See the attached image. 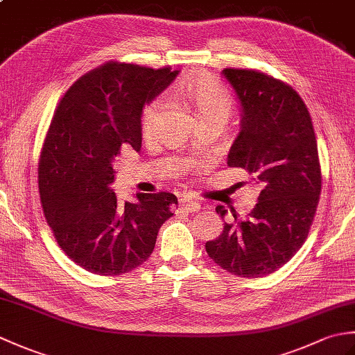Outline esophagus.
<instances>
[{
    "label": "esophagus",
    "mask_w": 355,
    "mask_h": 355,
    "mask_svg": "<svg viewBox=\"0 0 355 355\" xmlns=\"http://www.w3.org/2000/svg\"><path fill=\"white\" fill-rule=\"evenodd\" d=\"M180 206H182L183 209L189 210V212H197V210L201 207L198 201H195L189 197H182L180 198Z\"/></svg>",
    "instance_id": "34e87169"
}]
</instances>
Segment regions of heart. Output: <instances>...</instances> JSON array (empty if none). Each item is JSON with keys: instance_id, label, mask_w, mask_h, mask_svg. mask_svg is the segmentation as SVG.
I'll list each match as a JSON object with an SVG mask.
<instances>
[{"instance_id": "heart-1", "label": "heart", "mask_w": 355, "mask_h": 355, "mask_svg": "<svg viewBox=\"0 0 355 355\" xmlns=\"http://www.w3.org/2000/svg\"><path fill=\"white\" fill-rule=\"evenodd\" d=\"M175 93L182 94L192 105L198 120L214 117L227 119L233 107V99L229 89L220 80L209 76V74H195V76L187 78L175 89ZM163 110L164 97H157L153 102H149L143 110V130L146 132L153 130Z\"/></svg>"}]
</instances>
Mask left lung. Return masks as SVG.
Returning <instances> with one entry per match:
<instances>
[{
    "label": "left lung",
    "instance_id": "obj_1",
    "mask_svg": "<svg viewBox=\"0 0 355 355\" xmlns=\"http://www.w3.org/2000/svg\"><path fill=\"white\" fill-rule=\"evenodd\" d=\"M224 78L241 103V131L227 164L259 186L258 202L244 220L224 223L206 252L221 268L241 277H262L288 262L308 236L319 205L322 173L318 140L297 92L266 73L225 69ZM216 212L225 216L224 206Z\"/></svg>",
    "mask_w": 355,
    "mask_h": 355
}]
</instances>
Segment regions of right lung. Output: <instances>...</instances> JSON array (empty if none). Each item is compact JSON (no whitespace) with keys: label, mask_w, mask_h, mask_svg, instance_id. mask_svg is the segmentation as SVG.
I'll list each match as a JSON object with an SVG mask.
<instances>
[{"label":"right lung","mask_w":355,"mask_h":355,"mask_svg":"<svg viewBox=\"0 0 355 355\" xmlns=\"http://www.w3.org/2000/svg\"><path fill=\"white\" fill-rule=\"evenodd\" d=\"M177 74L110 61L74 82L55 111L37 168L41 205L59 247L89 273L141 266L173 215V193L139 192L120 206L111 184L120 148H141L143 107Z\"/></svg>","instance_id":"obj_1"}]
</instances>
